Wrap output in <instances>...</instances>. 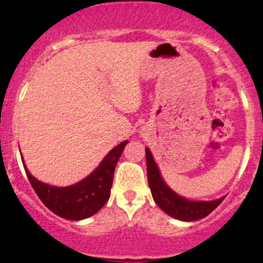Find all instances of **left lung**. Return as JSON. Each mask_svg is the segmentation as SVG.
Here are the masks:
<instances>
[{"mask_svg":"<svg viewBox=\"0 0 263 263\" xmlns=\"http://www.w3.org/2000/svg\"><path fill=\"white\" fill-rule=\"evenodd\" d=\"M147 181L156 205L169 216L182 221H195L211 214L225 197L214 201H190L177 195L163 181L151 151L146 147Z\"/></svg>","mask_w":263,"mask_h":263,"instance_id":"1","label":"left lung"}]
</instances>
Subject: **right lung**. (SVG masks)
<instances>
[{
    "label": "right lung",
    "mask_w": 263,
    "mask_h": 263,
    "mask_svg": "<svg viewBox=\"0 0 263 263\" xmlns=\"http://www.w3.org/2000/svg\"><path fill=\"white\" fill-rule=\"evenodd\" d=\"M127 142L117 145L90 176L68 187L46 184L34 178L26 166L24 168L31 187L52 213L68 220H82L97 214L109 200L116 165Z\"/></svg>",
    "instance_id": "1"
}]
</instances>
